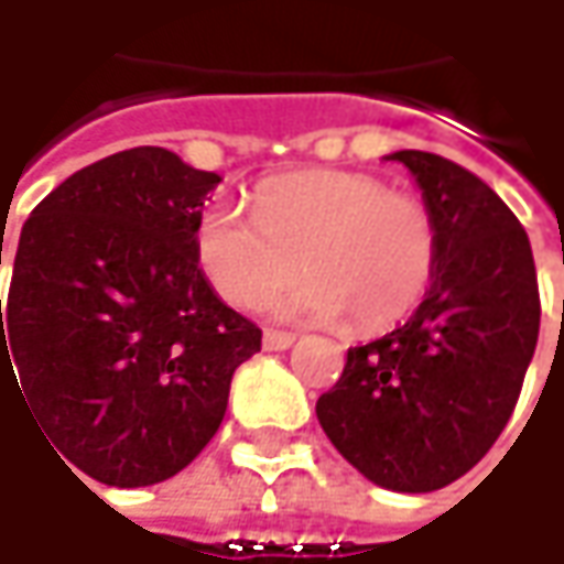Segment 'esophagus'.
<instances>
[{
	"instance_id": "1",
	"label": "esophagus",
	"mask_w": 564,
	"mask_h": 564,
	"mask_svg": "<svg viewBox=\"0 0 564 564\" xmlns=\"http://www.w3.org/2000/svg\"><path fill=\"white\" fill-rule=\"evenodd\" d=\"M292 343H295V334H289V330H265V334H262V346L272 349V352L289 349Z\"/></svg>"
}]
</instances>
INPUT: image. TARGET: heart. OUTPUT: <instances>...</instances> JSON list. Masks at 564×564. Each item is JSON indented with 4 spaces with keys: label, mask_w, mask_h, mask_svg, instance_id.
I'll return each mask as SVG.
<instances>
[{
    "label": "heart",
    "mask_w": 564,
    "mask_h": 564,
    "mask_svg": "<svg viewBox=\"0 0 564 564\" xmlns=\"http://www.w3.org/2000/svg\"><path fill=\"white\" fill-rule=\"evenodd\" d=\"M195 260L215 292L260 307L292 275L282 314L384 330L423 302L440 260V230L417 192L352 170H302L253 192V218L208 205L195 221Z\"/></svg>",
    "instance_id": "1"
}]
</instances>
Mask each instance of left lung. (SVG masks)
<instances>
[{"mask_svg":"<svg viewBox=\"0 0 564 564\" xmlns=\"http://www.w3.org/2000/svg\"><path fill=\"white\" fill-rule=\"evenodd\" d=\"M440 230L421 307L382 340L349 346L317 421L352 468L388 491L426 495L478 463L513 414L540 337L530 237L465 166L398 150Z\"/></svg>","mask_w":564,"mask_h":564,"instance_id":"8db88e82","label":"left lung"}]
</instances>
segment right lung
Returning <instances> with one entry per match:
<instances>
[{
    "label": "right lung",
    "instance_id": "obj_1",
    "mask_svg": "<svg viewBox=\"0 0 564 564\" xmlns=\"http://www.w3.org/2000/svg\"><path fill=\"white\" fill-rule=\"evenodd\" d=\"M218 182L163 147H134L73 173L21 227L0 302V388L24 390L47 446L101 485L182 471L218 433L234 369L260 352V327L195 260Z\"/></svg>",
    "mask_w": 564,
    "mask_h": 564
}]
</instances>
